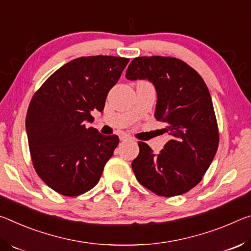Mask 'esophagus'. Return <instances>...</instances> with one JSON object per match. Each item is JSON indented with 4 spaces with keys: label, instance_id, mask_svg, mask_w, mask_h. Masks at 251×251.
<instances>
[{
    "label": "esophagus",
    "instance_id": "esophagus-1",
    "mask_svg": "<svg viewBox=\"0 0 251 251\" xmlns=\"http://www.w3.org/2000/svg\"><path fill=\"white\" fill-rule=\"evenodd\" d=\"M120 140L121 141H128V140H131V138L129 137V135H126V134H121L120 135Z\"/></svg>",
    "mask_w": 251,
    "mask_h": 251
}]
</instances>
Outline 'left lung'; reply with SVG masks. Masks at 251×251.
Here are the masks:
<instances>
[{
  "label": "left lung",
  "instance_id": "8db88e82",
  "mask_svg": "<svg viewBox=\"0 0 251 251\" xmlns=\"http://www.w3.org/2000/svg\"><path fill=\"white\" fill-rule=\"evenodd\" d=\"M128 80H149L157 91L154 117L170 135L155 155L145 142L132 161L135 178L162 197L182 195L196 187L210 167L219 131L210 93L202 77L183 61L170 56H139L126 70Z\"/></svg>",
  "mask_w": 251,
  "mask_h": 251
}]
</instances>
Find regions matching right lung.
<instances>
[{"mask_svg": "<svg viewBox=\"0 0 251 251\" xmlns=\"http://www.w3.org/2000/svg\"><path fill=\"white\" fill-rule=\"evenodd\" d=\"M129 59L81 56L53 73L33 96L26 133L33 167L57 194L75 197L92 189L112 157L118 135L87 128L91 112H102L109 91Z\"/></svg>", "mask_w": 251, "mask_h": 251, "instance_id": "1", "label": "right lung"}]
</instances>
